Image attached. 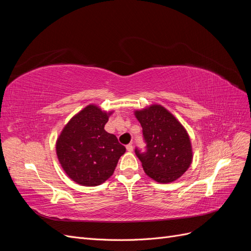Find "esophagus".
I'll return each mask as SVG.
<instances>
[{
  "label": "esophagus",
  "instance_id": "obj_1",
  "mask_svg": "<svg viewBox=\"0 0 251 251\" xmlns=\"http://www.w3.org/2000/svg\"><path fill=\"white\" fill-rule=\"evenodd\" d=\"M126 151H133V146H132V144H127V146H126Z\"/></svg>",
  "mask_w": 251,
  "mask_h": 251
}]
</instances>
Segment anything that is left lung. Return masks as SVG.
<instances>
[{"mask_svg":"<svg viewBox=\"0 0 251 251\" xmlns=\"http://www.w3.org/2000/svg\"><path fill=\"white\" fill-rule=\"evenodd\" d=\"M134 115L142 126L147 153L135 151L143 171L159 183H171L183 175L193 162L192 141L185 127L163 105L154 103Z\"/></svg>","mask_w":251,"mask_h":251,"instance_id":"obj_1","label":"left lung"}]
</instances>
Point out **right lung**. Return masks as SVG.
<instances>
[{
	"label": "right lung",
	"mask_w": 251,
	"mask_h": 251,
	"mask_svg": "<svg viewBox=\"0 0 251 251\" xmlns=\"http://www.w3.org/2000/svg\"><path fill=\"white\" fill-rule=\"evenodd\" d=\"M113 110L104 111L91 103L68 121L55 143L62 169L72 181L82 186H97L115 171L126 148L104 126Z\"/></svg>",
	"instance_id": "right-lung-1"
}]
</instances>
